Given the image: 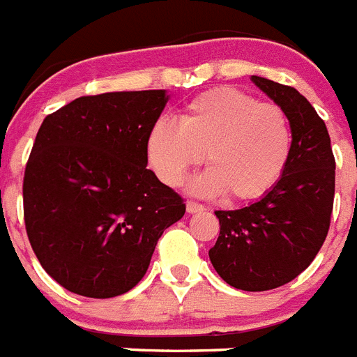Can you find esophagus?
Here are the masks:
<instances>
[{
  "mask_svg": "<svg viewBox=\"0 0 357 357\" xmlns=\"http://www.w3.org/2000/svg\"><path fill=\"white\" fill-rule=\"evenodd\" d=\"M185 209H188L189 214H195V213H202V211L206 209V207L195 200H188V204H185Z\"/></svg>",
  "mask_w": 357,
  "mask_h": 357,
  "instance_id": "34e87169",
  "label": "esophagus"
}]
</instances>
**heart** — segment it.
<instances>
[{"mask_svg":"<svg viewBox=\"0 0 357 357\" xmlns=\"http://www.w3.org/2000/svg\"><path fill=\"white\" fill-rule=\"evenodd\" d=\"M293 150L288 116L275 103L238 87H214L189 100L178 123L159 118L146 135L151 168L166 185L181 184L204 159L209 172L195 182L200 193L252 202L282 178Z\"/></svg>","mask_w":357,"mask_h":357,"instance_id":"obj_1","label":"heart"}]
</instances>
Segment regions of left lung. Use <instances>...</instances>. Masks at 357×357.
<instances>
[{"label": "left lung", "mask_w": 357, "mask_h": 357, "mask_svg": "<svg viewBox=\"0 0 357 357\" xmlns=\"http://www.w3.org/2000/svg\"><path fill=\"white\" fill-rule=\"evenodd\" d=\"M252 82L288 116L291 159L282 178L259 202L214 213L220 236L209 259L232 288L266 291L301 275L326 241L336 160L326 123L295 87L261 77Z\"/></svg>", "instance_id": "1"}]
</instances>
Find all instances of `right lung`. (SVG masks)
Returning a JSON list of instances; mask_svg holds the SVG:
<instances>
[{"mask_svg": "<svg viewBox=\"0 0 357 357\" xmlns=\"http://www.w3.org/2000/svg\"><path fill=\"white\" fill-rule=\"evenodd\" d=\"M166 91L80 96L44 118L23 178L24 225L40 266L89 298L127 293L185 213L148 169L146 135Z\"/></svg>", "mask_w": 357, "mask_h": 357, "instance_id": "add662e5", "label": "right lung"}]
</instances>
